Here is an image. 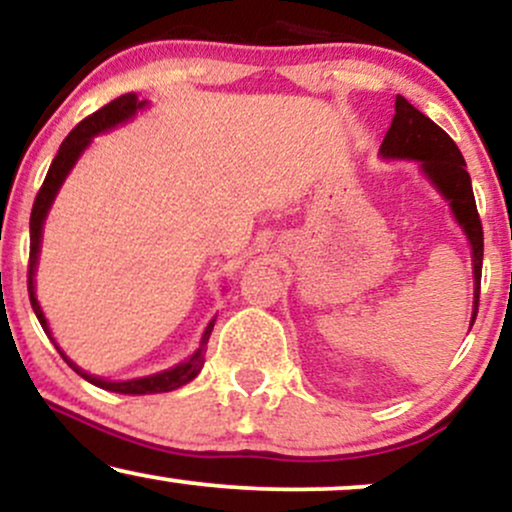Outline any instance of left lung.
<instances>
[{"label": "left lung", "mask_w": 512, "mask_h": 512, "mask_svg": "<svg viewBox=\"0 0 512 512\" xmlns=\"http://www.w3.org/2000/svg\"><path fill=\"white\" fill-rule=\"evenodd\" d=\"M381 157L386 159H417L422 164L424 176L432 186L446 197L455 221L463 226L467 240L472 245L474 269V310L472 322L479 307V286H482V257H484V231L474 202L472 181L465 169V159L451 135L415 109L405 97H396V116L381 143Z\"/></svg>", "instance_id": "obj_1"}]
</instances>
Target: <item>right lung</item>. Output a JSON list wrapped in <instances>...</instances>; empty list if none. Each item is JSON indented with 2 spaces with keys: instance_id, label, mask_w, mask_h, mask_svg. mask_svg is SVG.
<instances>
[{
  "instance_id": "1",
  "label": "right lung",
  "mask_w": 512,
  "mask_h": 512,
  "mask_svg": "<svg viewBox=\"0 0 512 512\" xmlns=\"http://www.w3.org/2000/svg\"><path fill=\"white\" fill-rule=\"evenodd\" d=\"M147 102H140L138 95L135 92H126V95L116 97L109 104H104L102 109H97L95 114L85 116L83 121L78 123L73 131L66 135L64 143L59 145V152L57 157L52 159V166H49L47 176H45V183H42L38 197H35V205H33V212H30V262H28V293H30V305H33L35 315H38V322L42 324V329H45V334L52 338V331H49L47 326V319L42 315L40 310V303L38 298H35V283H33V276H35V267H38V252H40V238H42V224H45V217L49 212V207H52L54 197H57L61 183H64V178L69 176V171L73 169V164L78 162V157L83 155L85 147L90 145V140L95 138V135H100L104 131H109V128L119 126V123L133 119L135 114H138V109H143ZM214 322L217 319H212V322L207 324L205 334H202V341H200V348L195 350L193 355H190V360L181 362V365L166 369V372H159V374H152V377H143V379H131V381H107V379H100V377H92V374L83 372L76 362H71L69 357L64 355V350H61L57 343H52L57 346L59 355L64 357L66 365H69L73 372H78L80 377L85 381H90V384L100 386V389H107V391H114V393H128V396H145V393H166V391H174L178 386H186L188 381H193L197 377V372H200L202 365H205V346L209 341V334H212L214 329Z\"/></svg>"
}]
</instances>
